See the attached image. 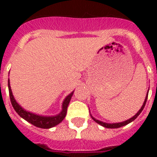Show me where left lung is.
Masks as SVG:
<instances>
[{
  "label": "left lung",
  "mask_w": 157,
  "mask_h": 157,
  "mask_svg": "<svg viewBox=\"0 0 157 157\" xmlns=\"http://www.w3.org/2000/svg\"><path fill=\"white\" fill-rule=\"evenodd\" d=\"M148 91H149V90H148ZM148 91H147V94L146 98H145V100H144V104H143V106L141 107V108L139 109V112H137L136 114L134 115V117H131V118H129V119L127 120V121H123V122H119V123H106V122H103V121H98V120L95 119L94 117H92V115L91 114H90V117H92V119H93L94 121L96 122V123H98V124H99L100 125H102V126L105 127V128H108V129H116V128H120V127L124 126V125H126V124H128L129 123H130V122L134 121V120L136 119L137 117H139V115L141 113L142 111L144 110V107H145V104H146L147 99V96H148Z\"/></svg>",
  "instance_id": "obj_1"
}]
</instances>
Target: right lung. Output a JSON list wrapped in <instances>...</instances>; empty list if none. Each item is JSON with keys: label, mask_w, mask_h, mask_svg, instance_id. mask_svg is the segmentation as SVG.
Listing matches in <instances>:
<instances>
[{"label": "right lung", "mask_w": 157, "mask_h": 157, "mask_svg": "<svg viewBox=\"0 0 157 157\" xmlns=\"http://www.w3.org/2000/svg\"><path fill=\"white\" fill-rule=\"evenodd\" d=\"M8 88L11 104L13 106V109L15 110V112L23 119H24L33 125H35L38 128H41V129H50V128H52V127L55 126L57 124H59L60 122L63 121V120L66 117L67 107H68V104L70 103L71 97L73 95L74 92V91H72L71 94H69L65 98V99L63 102V104H62V111L60 112V113H59L56 116L50 117V116H40V115L35 114V113H33V112H30L23 109V107L16 102L15 98L12 94L10 85V79L8 80Z\"/></svg>", "instance_id": "right-lung-1"}]
</instances>
